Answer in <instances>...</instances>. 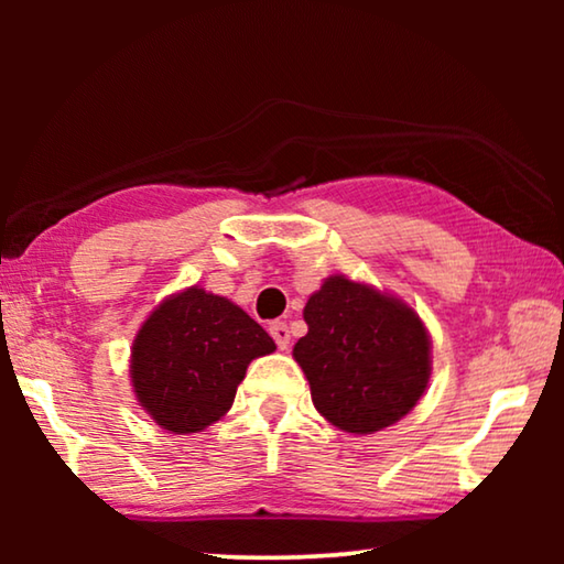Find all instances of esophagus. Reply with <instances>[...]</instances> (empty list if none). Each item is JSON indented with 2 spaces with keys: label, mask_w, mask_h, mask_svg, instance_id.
Listing matches in <instances>:
<instances>
[{
  "label": "esophagus",
  "mask_w": 564,
  "mask_h": 564,
  "mask_svg": "<svg viewBox=\"0 0 564 564\" xmlns=\"http://www.w3.org/2000/svg\"><path fill=\"white\" fill-rule=\"evenodd\" d=\"M269 333L273 336L275 346H279L281 350H289V346H291V330H289V326H285L283 321H273L271 326H269Z\"/></svg>",
  "instance_id": "obj_1"
}]
</instances>
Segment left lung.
I'll list each match as a JSON object with an SVG mask.
<instances>
[{"instance_id": "1", "label": "left lung", "mask_w": 564, "mask_h": 564, "mask_svg": "<svg viewBox=\"0 0 564 564\" xmlns=\"http://www.w3.org/2000/svg\"><path fill=\"white\" fill-rule=\"evenodd\" d=\"M295 343L318 413L346 433L398 423L431 378V338L413 308L370 285L330 275L305 303Z\"/></svg>"}]
</instances>
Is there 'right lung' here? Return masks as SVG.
Returning <instances> with one entry per match:
<instances>
[{"label":"right lung","mask_w":564,"mask_h":564,"mask_svg":"<svg viewBox=\"0 0 564 564\" xmlns=\"http://www.w3.org/2000/svg\"><path fill=\"white\" fill-rule=\"evenodd\" d=\"M273 350L248 313L191 285L161 303L133 340V393L164 431H204L231 408L248 362Z\"/></svg>","instance_id":"add662e5"}]
</instances>
